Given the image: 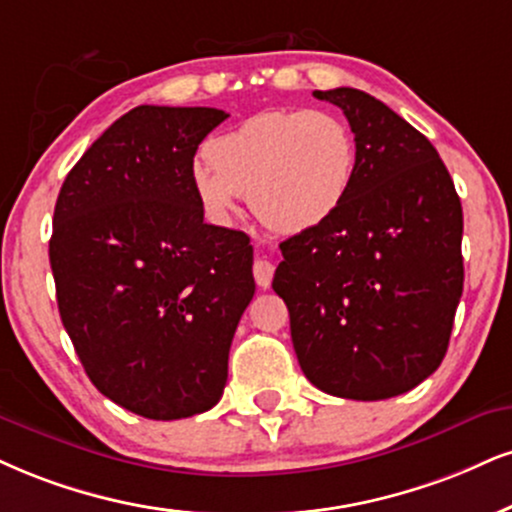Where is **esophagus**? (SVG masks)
I'll list each match as a JSON object with an SVG mask.
<instances>
[{"mask_svg":"<svg viewBox=\"0 0 512 512\" xmlns=\"http://www.w3.org/2000/svg\"><path fill=\"white\" fill-rule=\"evenodd\" d=\"M273 273H275V266L266 258H256L254 263V277H256V285L261 289H268L270 282H273Z\"/></svg>","mask_w":512,"mask_h":512,"instance_id":"34e87169","label":"esophagus"}]
</instances>
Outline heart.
<instances>
[{
  "mask_svg": "<svg viewBox=\"0 0 512 512\" xmlns=\"http://www.w3.org/2000/svg\"><path fill=\"white\" fill-rule=\"evenodd\" d=\"M194 163V192L213 218L249 194L256 218L277 232L320 225L344 204L356 178V137L323 109H270L220 132Z\"/></svg>",
  "mask_w": 512,
  "mask_h": 512,
  "instance_id": "heart-1",
  "label": "heart"
}]
</instances>
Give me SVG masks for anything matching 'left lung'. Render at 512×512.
<instances>
[{
	"label": "left lung",
	"instance_id": "1",
	"mask_svg": "<svg viewBox=\"0 0 512 512\" xmlns=\"http://www.w3.org/2000/svg\"><path fill=\"white\" fill-rule=\"evenodd\" d=\"M344 111L358 166L349 197L280 244L273 289L301 370L325 394L382 401L444 361L463 294V208L437 149L380 99L313 92Z\"/></svg>",
	"mask_w": 512,
	"mask_h": 512
}]
</instances>
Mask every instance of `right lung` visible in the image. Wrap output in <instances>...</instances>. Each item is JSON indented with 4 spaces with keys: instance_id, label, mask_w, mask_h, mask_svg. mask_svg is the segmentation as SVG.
Here are the masks:
<instances>
[{
    "instance_id": "1",
    "label": "right lung",
    "mask_w": 512,
    "mask_h": 512,
    "mask_svg": "<svg viewBox=\"0 0 512 512\" xmlns=\"http://www.w3.org/2000/svg\"><path fill=\"white\" fill-rule=\"evenodd\" d=\"M227 118L208 106H137L82 154L54 208L56 304L106 399L149 420L213 408L254 299V249L204 223L192 168Z\"/></svg>"
}]
</instances>
